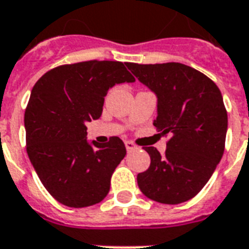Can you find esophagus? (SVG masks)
<instances>
[{
  "label": "esophagus",
  "mask_w": 249,
  "mask_h": 249,
  "mask_svg": "<svg viewBox=\"0 0 249 249\" xmlns=\"http://www.w3.org/2000/svg\"><path fill=\"white\" fill-rule=\"evenodd\" d=\"M125 147H126L128 151H134V149L137 148V145L133 142H130V141H125Z\"/></svg>",
  "instance_id": "34e87169"
}]
</instances>
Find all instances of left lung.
Instances as JSON below:
<instances>
[{"label":"left lung","mask_w":249,"mask_h":249,"mask_svg":"<svg viewBox=\"0 0 249 249\" xmlns=\"http://www.w3.org/2000/svg\"><path fill=\"white\" fill-rule=\"evenodd\" d=\"M126 66L157 94L153 125L169 138L163 155L144 147L151 165L137 177L139 189L165 205L188 201L209 181L225 149L228 112L219 87L179 62Z\"/></svg>","instance_id":"left-lung-1"}]
</instances>
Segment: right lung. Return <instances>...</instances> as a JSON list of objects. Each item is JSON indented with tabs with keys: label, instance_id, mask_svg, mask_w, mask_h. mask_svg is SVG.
Instances as JSON below:
<instances>
[{
	"label": "right lung",
	"instance_id": "right-lung-1",
	"mask_svg": "<svg viewBox=\"0 0 249 249\" xmlns=\"http://www.w3.org/2000/svg\"><path fill=\"white\" fill-rule=\"evenodd\" d=\"M120 61L66 64L36 83L25 108L26 152L48 193L68 207H88L110 191L116 166L126 155L124 142H87L88 121L102 114L111 87L134 82Z\"/></svg>",
	"mask_w": 249,
	"mask_h": 249
}]
</instances>
